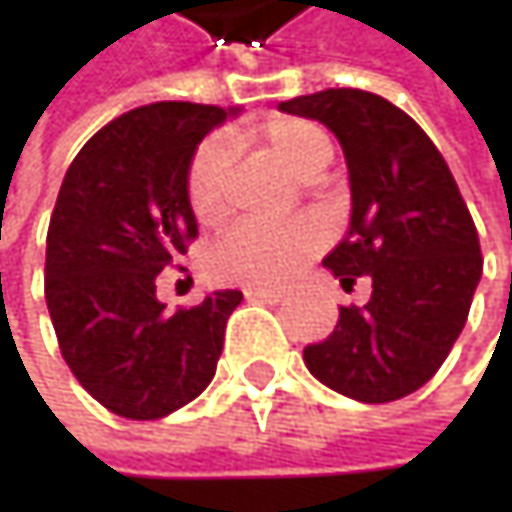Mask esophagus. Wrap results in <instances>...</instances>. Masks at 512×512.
Masks as SVG:
<instances>
[{
  "mask_svg": "<svg viewBox=\"0 0 512 512\" xmlns=\"http://www.w3.org/2000/svg\"><path fill=\"white\" fill-rule=\"evenodd\" d=\"M246 299H252V302H269V305H275V302H281V299H284V290L249 287V290H246Z\"/></svg>",
  "mask_w": 512,
  "mask_h": 512,
  "instance_id": "obj_1",
  "label": "esophagus"
}]
</instances>
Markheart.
Returning <instances> with one entry per match:
<instances>
[{
	"instance_id": "heart-1",
	"label": "heart",
	"mask_w": 512,
	"mask_h": 512,
	"mask_svg": "<svg viewBox=\"0 0 512 512\" xmlns=\"http://www.w3.org/2000/svg\"><path fill=\"white\" fill-rule=\"evenodd\" d=\"M257 136L302 180L317 177L332 162V142L326 130L305 118L272 115L257 127ZM231 156L234 151L228 136H210L198 145L189 162L186 198L195 219L204 225L219 222L228 213ZM320 240L323 234L311 222H243L210 249L207 266L219 281L246 287H278L320 246Z\"/></svg>"
}]
</instances>
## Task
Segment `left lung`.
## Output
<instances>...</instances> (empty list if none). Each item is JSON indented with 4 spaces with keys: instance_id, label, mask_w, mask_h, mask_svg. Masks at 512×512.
Listing matches in <instances>:
<instances>
[{
    "instance_id": "left-lung-1",
    "label": "left lung",
    "mask_w": 512,
    "mask_h": 512,
    "mask_svg": "<svg viewBox=\"0 0 512 512\" xmlns=\"http://www.w3.org/2000/svg\"><path fill=\"white\" fill-rule=\"evenodd\" d=\"M278 109L338 136L353 216L323 266L344 290L361 275L373 281L364 308H341L335 332L305 347V364L344 397L400 400L442 367L468 320L483 272L471 213L445 156L385 97L326 88Z\"/></svg>"
}]
</instances>
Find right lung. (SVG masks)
Here are the masks:
<instances>
[{
    "mask_svg": "<svg viewBox=\"0 0 512 512\" xmlns=\"http://www.w3.org/2000/svg\"><path fill=\"white\" fill-rule=\"evenodd\" d=\"M234 109L151 103L100 133L70 162L47 231V308L61 356L109 412L156 421L213 379L240 290L174 314L156 275L186 255L198 222L186 171L201 139Z\"/></svg>",
    "mask_w": 512,
    "mask_h": 512,
    "instance_id": "obj_1",
    "label": "right lung"
}]
</instances>
